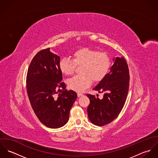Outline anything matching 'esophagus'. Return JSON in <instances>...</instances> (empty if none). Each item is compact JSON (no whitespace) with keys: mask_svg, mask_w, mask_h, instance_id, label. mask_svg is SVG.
Listing matches in <instances>:
<instances>
[{"mask_svg":"<svg viewBox=\"0 0 158 158\" xmlns=\"http://www.w3.org/2000/svg\"><path fill=\"white\" fill-rule=\"evenodd\" d=\"M77 95H78V97H82V96H83V94H81V93H77Z\"/></svg>","mask_w":158,"mask_h":158,"instance_id":"obj_1","label":"esophagus"}]
</instances>
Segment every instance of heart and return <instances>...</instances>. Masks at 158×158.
Returning <instances> with one entry per match:
<instances>
[{"instance_id":"b5f03b06","label":"heart","mask_w":158,"mask_h":158,"mask_svg":"<svg viewBox=\"0 0 158 158\" xmlns=\"http://www.w3.org/2000/svg\"><path fill=\"white\" fill-rule=\"evenodd\" d=\"M80 73L68 80L69 89L82 92L88 88L93 81L98 82L107 74L110 67V59L105 52H98L89 48H82L74 52L72 60L63 57L59 63L61 71L66 75L73 73L76 66H81Z\"/></svg>"}]
</instances>
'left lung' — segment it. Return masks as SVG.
<instances>
[{"label": "left lung", "mask_w": 158, "mask_h": 158, "mask_svg": "<svg viewBox=\"0 0 158 158\" xmlns=\"http://www.w3.org/2000/svg\"><path fill=\"white\" fill-rule=\"evenodd\" d=\"M130 74L126 60L123 57L113 58L110 71L93 89L103 92L102 99L87 94L90 100L88 114L90 122L97 126L111 123L121 112L129 89Z\"/></svg>", "instance_id": "1"}]
</instances>
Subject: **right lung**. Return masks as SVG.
<instances>
[{
  "instance_id": "add662e5",
  "label": "right lung",
  "mask_w": 158,
  "mask_h": 158,
  "mask_svg": "<svg viewBox=\"0 0 158 158\" xmlns=\"http://www.w3.org/2000/svg\"><path fill=\"white\" fill-rule=\"evenodd\" d=\"M48 48L31 60L27 75V90L31 106L40 121L50 128L63 127L77 97L68 90L59 67L60 57Z\"/></svg>"
}]
</instances>
